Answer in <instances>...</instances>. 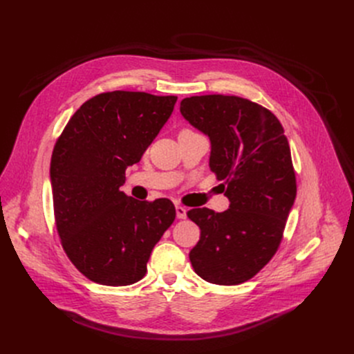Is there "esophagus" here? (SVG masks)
I'll list each match as a JSON object with an SVG mask.
<instances>
[{"label":"esophagus","mask_w":354,"mask_h":354,"mask_svg":"<svg viewBox=\"0 0 354 354\" xmlns=\"http://www.w3.org/2000/svg\"><path fill=\"white\" fill-rule=\"evenodd\" d=\"M176 214L178 218H186L187 217V209L183 207V206H176Z\"/></svg>","instance_id":"34e87169"}]
</instances>
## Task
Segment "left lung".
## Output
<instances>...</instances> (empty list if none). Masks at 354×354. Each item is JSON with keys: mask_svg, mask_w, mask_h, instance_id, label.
Returning a JSON list of instances; mask_svg holds the SVG:
<instances>
[{"mask_svg": "<svg viewBox=\"0 0 354 354\" xmlns=\"http://www.w3.org/2000/svg\"><path fill=\"white\" fill-rule=\"evenodd\" d=\"M180 112L209 136L210 170L223 181L229 209L187 212L200 227L190 250L194 272L210 283L238 285L272 259L297 196L291 149L278 118L239 96L201 95L181 100Z\"/></svg>", "mask_w": 354, "mask_h": 354, "instance_id": "obj_1", "label": "left lung"}]
</instances>
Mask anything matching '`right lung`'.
Listing matches in <instances>:
<instances>
[{"instance_id":"obj_1","label":"right lung","mask_w":354,"mask_h":354,"mask_svg":"<svg viewBox=\"0 0 354 354\" xmlns=\"http://www.w3.org/2000/svg\"><path fill=\"white\" fill-rule=\"evenodd\" d=\"M176 100L145 92L99 93L73 113L55 144L50 180L60 243L77 271L96 283L124 287L142 279L151 252L174 222L171 200L140 201L120 187Z\"/></svg>"}]
</instances>
